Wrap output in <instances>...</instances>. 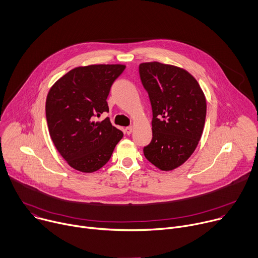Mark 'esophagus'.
Instances as JSON below:
<instances>
[{
    "instance_id": "esophagus-1",
    "label": "esophagus",
    "mask_w": 258,
    "mask_h": 258,
    "mask_svg": "<svg viewBox=\"0 0 258 258\" xmlns=\"http://www.w3.org/2000/svg\"><path fill=\"white\" fill-rule=\"evenodd\" d=\"M133 126H127V127H125V133L127 134V135H131L132 134V132H133Z\"/></svg>"
}]
</instances>
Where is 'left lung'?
I'll return each mask as SVG.
<instances>
[{"mask_svg":"<svg viewBox=\"0 0 258 258\" xmlns=\"http://www.w3.org/2000/svg\"><path fill=\"white\" fill-rule=\"evenodd\" d=\"M152 107V140L145 157L161 171L184 163L201 140L207 103L196 78L186 70L158 61L139 66Z\"/></svg>","mask_w":258,"mask_h":258,"instance_id":"1","label":"left lung"}]
</instances>
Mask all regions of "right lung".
Returning a JSON list of instances; mask_svg holds the SVG:
<instances>
[{"mask_svg":"<svg viewBox=\"0 0 258 258\" xmlns=\"http://www.w3.org/2000/svg\"><path fill=\"white\" fill-rule=\"evenodd\" d=\"M124 69V64L77 67L48 92L45 110L49 135L59 154L77 171L100 170L123 137L108 117L103 121H95V117L109 111L110 88Z\"/></svg>","mask_w":258,"mask_h":258,"instance_id":"1","label":"right lung"}]
</instances>
